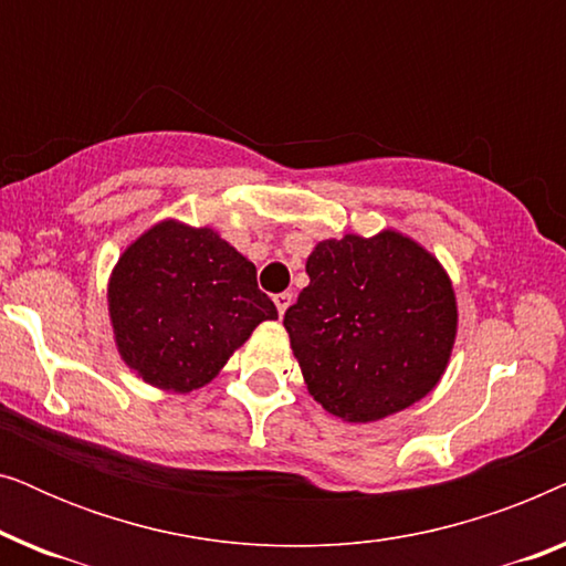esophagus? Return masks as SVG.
Instances as JSON below:
<instances>
[{
  "label": "esophagus",
  "mask_w": 566,
  "mask_h": 566,
  "mask_svg": "<svg viewBox=\"0 0 566 566\" xmlns=\"http://www.w3.org/2000/svg\"><path fill=\"white\" fill-rule=\"evenodd\" d=\"M273 301H275V306H277V314H285V308H289L291 306V301H293V296H291V293L289 291H283V293H275V296H273Z\"/></svg>",
  "instance_id": "1"
}]
</instances>
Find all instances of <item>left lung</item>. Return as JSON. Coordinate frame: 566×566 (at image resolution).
<instances>
[{"mask_svg": "<svg viewBox=\"0 0 566 566\" xmlns=\"http://www.w3.org/2000/svg\"><path fill=\"white\" fill-rule=\"evenodd\" d=\"M308 285L283 316L308 394L374 422L436 389L455 339V296L428 250L397 231L314 247Z\"/></svg>", "mask_w": 566, "mask_h": 566, "instance_id": "8db88e82", "label": "left lung"}]
</instances>
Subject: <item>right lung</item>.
Here are the masks:
<instances>
[{
  "label": "right lung",
  "mask_w": 566,
  "mask_h": 566,
  "mask_svg": "<svg viewBox=\"0 0 566 566\" xmlns=\"http://www.w3.org/2000/svg\"><path fill=\"white\" fill-rule=\"evenodd\" d=\"M111 322L120 358L146 384L192 391L265 319H277L258 270L213 229L161 221L113 270Z\"/></svg>",
  "instance_id": "obj_1"
}]
</instances>
